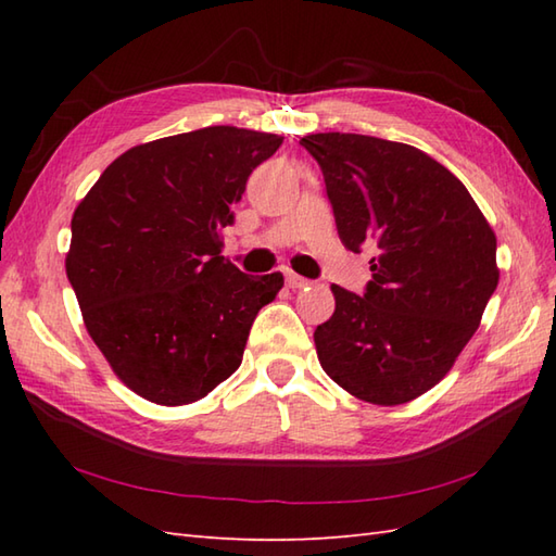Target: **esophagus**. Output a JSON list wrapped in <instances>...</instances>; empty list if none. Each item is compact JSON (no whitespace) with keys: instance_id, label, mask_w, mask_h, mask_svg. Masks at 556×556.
I'll list each match as a JSON object with an SVG mask.
<instances>
[{"instance_id":"34e87169","label":"esophagus","mask_w":556,"mask_h":556,"mask_svg":"<svg viewBox=\"0 0 556 556\" xmlns=\"http://www.w3.org/2000/svg\"><path fill=\"white\" fill-rule=\"evenodd\" d=\"M287 285H289V289H303V287H308L311 281L296 275V271H287Z\"/></svg>"}]
</instances>
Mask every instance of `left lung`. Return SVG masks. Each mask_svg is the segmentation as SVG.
<instances>
[{"label":"left lung","instance_id":"8db88e82","mask_svg":"<svg viewBox=\"0 0 556 556\" xmlns=\"http://www.w3.org/2000/svg\"><path fill=\"white\" fill-rule=\"evenodd\" d=\"M339 239L370 260L363 296L332 285L315 329L323 370L356 399L399 406L452 370L497 289V236L466 186L422 150L358 134H313Z\"/></svg>","mask_w":556,"mask_h":556}]
</instances>
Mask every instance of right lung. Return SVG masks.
<instances>
[{
  "label": "right lung",
  "mask_w": 556,
  "mask_h": 556,
  "mask_svg": "<svg viewBox=\"0 0 556 556\" xmlns=\"http://www.w3.org/2000/svg\"><path fill=\"white\" fill-rule=\"evenodd\" d=\"M281 136L207 126L136 146L71 217L66 277L88 334L119 380L160 406L207 396L239 368L257 311L285 277L222 255L248 176Z\"/></svg>",
  "instance_id": "obj_1"
}]
</instances>
